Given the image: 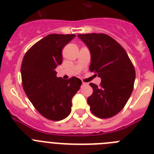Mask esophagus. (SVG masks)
<instances>
[{"mask_svg": "<svg viewBox=\"0 0 154 154\" xmlns=\"http://www.w3.org/2000/svg\"><path fill=\"white\" fill-rule=\"evenodd\" d=\"M88 85V84L85 83V82H82V85Z\"/></svg>", "mask_w": 154, "mask_h": 154, "instance_id": "34e87169", "label": "esophagus"}]
</instances>
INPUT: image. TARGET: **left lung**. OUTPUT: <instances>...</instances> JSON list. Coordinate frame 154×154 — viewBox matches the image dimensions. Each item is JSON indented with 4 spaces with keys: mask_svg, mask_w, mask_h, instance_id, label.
<instances>
[{
    "mask_svg": "<svg viewBox=\"0 0 154 154\" xmlns=\"http://www.w3.org/2000/svg\"><path fill=\"white\" fill-rule=\"evenodd\" d=\"M78 37L89 48V70L101 78L98 86L90 83L93 92L87 99L92 114L106 119L123 109L130 99L136 78L135 69L122 46L106 34H83Z\"/></svg>",
    "mask_w": 154,
    "mask_h": 154,
    "instance_id": "1",
    "label": "left lung"
}]
</instances>
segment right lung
<instances>
[{"label":"right lung","instance_id":"1","mask_svg":"<svg viewBox=\"0 0 154 154\" xmlns=\"http://www.w3.org/2000/svg\"><path fill=\"white\" fill-rule=\"evenodd\" d=\"M75 37L47 35L25 53L21 63L23 89L38 112L50 120H62L70 114L72 99L82 85L76 77H57L55 71L62 62V48Z\"/></svg>","mask_w":154,"mask_h":154}]
</instances>
